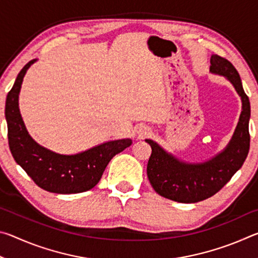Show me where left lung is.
<instances>
[{
    "label": "left lung",
    "mask_w": 258,
    "mask_h": 258,
    "mask_svg": "<svg viewBox=\"0 0 258 258\" xmlns=\"http://www.w3.org/2000/svg\"><path fill=\"white\" fill-rule=\"evenodd\" d=\"M211 72L228 78L242 101L239 123L228 147L211 160L187 164L174 158L152 140H146L152 150L147 166L151 186L161 197L177 203H198L212 197L241 167L249 151L250 103L237 69L229 60L214 54L211 58Z\"/></svg>",
    "instance_id": "8db88e82"
}]
</instances>
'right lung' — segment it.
<instances>
[{
    "mask_svg": "<svg viewBox=\"0 0 258 258\" xmlns=\"http://www.w3.org/2000/svg\"><path fill=\"white\" fill-rule=\"evenodd\" d=\"M32 60L21 69L6 101V118L10 151L16 163L43 190L53 194H80L98 184L113 156L132 145V140L109 141L77 155L52 152L30 138L21 118L18 98L21 83Z\"/></svg>",
    "mask_w": 258,
    "mask_h": 258,
    "instance_id": "obj_1",
    "label": "right lung"
}]
</instances>
